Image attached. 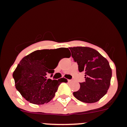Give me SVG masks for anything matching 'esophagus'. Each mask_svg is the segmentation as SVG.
<instances>
[{
    "mask_svg": "<svg viewBox=\"0 0 127 127\" xmlns=\"http://www.w3.org/2000/svg\"><path fill=\"white\" fill-rule=\"evenodd\" d=\"M67 81H68V82H71V81H72V80H70V79H68Z\"/></svg>",
    "mask_w": 127,
    "mask_h": 127,
    "instance_id": "34e87169",
    "label": "esophagus"
}]
</instances>
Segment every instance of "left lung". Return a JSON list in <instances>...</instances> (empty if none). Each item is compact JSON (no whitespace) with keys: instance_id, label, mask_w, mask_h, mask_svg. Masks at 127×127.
Instances as JSON below:
<instances>
[{"instance_id":"obj_1","label":"left lung","mask_w":127,"mask_h":127,"mask_svg":"<svg viewBox=\"0 0 127 127\" xmlns=\"http://www.w3.org/2000/svg\"><path fill=\"white\" fill-rule=\"evenodd\" d=\"M79 72H85V81L73 94L76 98L87 103L98 101L107 93L112 78L108 61L97 51L88 47L69 48Z\"/></svg>"}]
</instances>
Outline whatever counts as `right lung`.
<instances>
[{"label": "right lung", "mask_w": 127, "mask_h": 127, "mask_svg": "<svg viewBox=\"0 0 127 127\" xmlns=\"http://www.w3.org/2000/svg\"><path fill=\"white\" fill-rule=\"evenodd\" d=\"M58 50L65 52L67 57H70V52L65 48L37 50L24 57L13 73L16 89L30 103L35 104L48 103L54 97L60 84L67 82L65 78L59 80L47 78L48 73L52 76L54 69L59 63H52Z\"/></svg>", "instance_id": "obj_1"}]
</instances>
